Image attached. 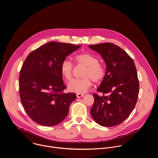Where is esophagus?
I'll return each mask as SVG.
<instances>
[{
    "mask_svg": "<svg viewBox=\"0 0 158 158\" xmlns=\"http://www.w3.org/2000/svg\"><path fill=\"white\" fill-rule=\"evenodd\" d=\"M83 96H84V94H77V97L78 98H82V97H83Z\"/></svg>",
    "mask_w": 158,
    "mask_h": 158,
    "instance_id": "34e87169",
    "label": "esophagus"
}]
</instances>
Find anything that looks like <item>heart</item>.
Masks as SVG:
<instances>
[{"mask_svg":"<svg viewBox=\"0 0 158 158\" xmlns=\"http://www.w3.org/2000/svg\"><path fill=\"white\" fill-rule=\"evenodd\" d=\"M77 64L86 67L82 79H74L68 84L70 91L81 94L85 93L91 87L92 80L94 82H100L105 75L103 67L99 64L98 59L93 54L84 52L77 54L75 57ZM60 73L66 81H70L73 77V64L72 62L65 59L60 65Z\"/></svg>","mask_w":158,"mask_h":158,"instance_id":"heart-1","label":"heart"}]
</instances>
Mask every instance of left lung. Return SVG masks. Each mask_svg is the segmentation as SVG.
Segmentation results:
<instances>
[{"label": "left lung", "instance_id": "obj_1", "mask_svg": "<svg viewBox=\"0 0 158 158\" xmlns=\"http://www.w3.org/2000/svg\"><path fill=\"white\" fill-rule=\"evenodd\" d=\"M89 48L98 52L105 62V76L97 91L91 109L94 120L104 127L122 123L133 110L139 94V81L135 64L121 48L111 43L91 45Z\"/></svg>", "mask_w": 158, "mask_h": 158}]
</instances>
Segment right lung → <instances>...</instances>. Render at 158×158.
<instances>
[{"instance_id":"add662e5","label":"right lung","mask_w":158,"mask_h":158,"mask_svg":"<svg viewBox=\"0 0 158 158\" xmlns=\"http://www.w3.org/2000/svg\"><path fill=\"white\" fill-rule=\"evenodd\" d=\"M81 46L52 41L26 59L20 72L19 93L22 106L35 123L53 126L68 114L76 95L62 93L66 86L60 68L67 56Z\"/></svg>"}]
</instances>
